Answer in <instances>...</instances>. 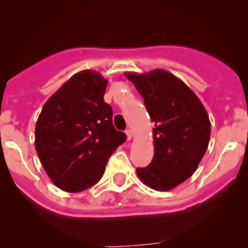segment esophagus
<instances>
[{"instance_id": "1", "label": "esophagus", "mask_w": 248, "mask_h": 248, "mask_svg": "<svg viewBox=\"0 0 248 248\" xmlns=\"http://www.w3.org/2000/svg\"><path fill=\"white\" fill-rule=\"evenodd\" d=\"M126 134H127V139L128 140H131L132 138H133V132H132V129H127Z\"/></svg>"}]
</instances>
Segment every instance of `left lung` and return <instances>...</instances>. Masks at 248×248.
<instances>
[{
  "label": "left lung",
  "mask_w": 248,
  "mask_h": 248,
  "mask_svg": "<svg viewBox=\"0 0 248 248\" xmlns=\"http://www.w3.org/2000/svg\"><path fill=\"white\" fill-rule=\"evenodd\" d=\"M144 98L155 122L152 162L137 174L156 191H169L197 170L209 145L211 124L197 94L164 69L124 73Z\"/></svg>",
  "instance_id": "8db88e82"
}]
</instances>
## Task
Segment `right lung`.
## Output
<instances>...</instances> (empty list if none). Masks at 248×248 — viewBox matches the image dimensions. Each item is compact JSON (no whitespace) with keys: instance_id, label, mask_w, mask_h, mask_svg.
Masks as SVG:
<instances>
[{"instance_id":"1","label":"right lung","mask_w":248,"mask_h":248,"mask_svg":"<svg viewBox=\"0 0 248 248\" xmlns=\"http://www.w3.org/2000/svg\"><path fill=\"white\" fill-rule=\"evenodd\" d=\"M108 80L81 71L44 104L34 131V147L44 170L62 191L81 192L101 180L112 152L126 141L112 126L104 102Z\"/></svg>"}]
</instances>
